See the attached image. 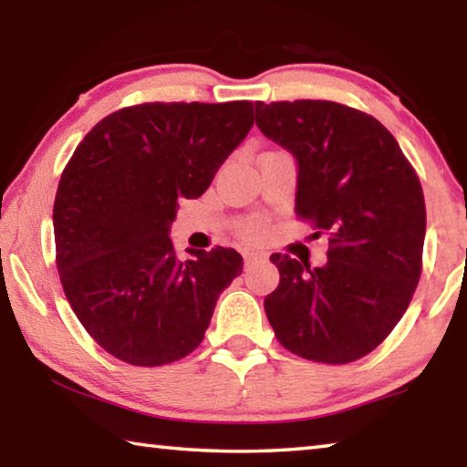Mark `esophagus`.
<instances>
[{
    "label": "esophagus",
    "instance_id": "34e87169",
    "mask_svg": "<svg viewBox=\"0 0 467 467\" xmlns=\"http://www.w3.org/2000/svg\"><path fill=\"white\" fill-rule=\"evenodd\" d=\"M243 257H244V265L249 267L253 262H257V257H259V255H257V253H253V251H244V253H243Z\"/></svg>",
    "mask_w": 467,
    "mask_h": 467
}]
</instances>
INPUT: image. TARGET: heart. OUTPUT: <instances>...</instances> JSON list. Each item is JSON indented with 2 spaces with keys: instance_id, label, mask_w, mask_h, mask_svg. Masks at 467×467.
Listing matches in <instances>:
<instances>
[{
  "instance_id": "obj_1",
  "label": "heart",
  "mask_w": 467,
  "mask_h": 467,
  "mask_svg": "<svg viewBox=\"0 0 467 467\" xmlns=\"http://www.w3.org/2000/svg\"><path fill=\"white\" fill-rule=\"evenodd\" d=\"M241 234L244 236V239L249 241H255L259 234H262V224L257 223V220H249V223H244L241 226Z\"/></svg>"
}]
</instances>
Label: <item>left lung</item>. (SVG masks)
<instances>
[{"mask_svg": "<svg viewBox=\"0 0 467 467\" xmlns=\"http://www.w3.org/2000/svg\"><path fill=\"white\" fill-rule=\"evenodd\" d=\"M255 123L295 156L296 216L329 233L326 265L270 257L280 272L264 300L274 334L306 360L367 357L398 326L420 280V181L375 117L339 102H255Z\"/></svg>", "mask_w": 467, "mask_h": 467, "instance_id": "obj_1", "label": "left lung"}]
</instances>
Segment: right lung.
<instances>
[{"label": "right lung", "instance_id": "1", "mask_svg": "<svg viewBox=\"0 0 467 467\" xmlns=\"http://www.w3.org/2000/svg\"><path fill=\"white\" fill-rule=\"evenodd\" d=\"M253 128V102H146L94 125L53 205L63 292L115 358L161 367L202 344L220 292L243 272L234 249L171 241L179 197L195 200Z\"/></svg>", "mask_w": 467, "mask_h": 467}]
</instances>
